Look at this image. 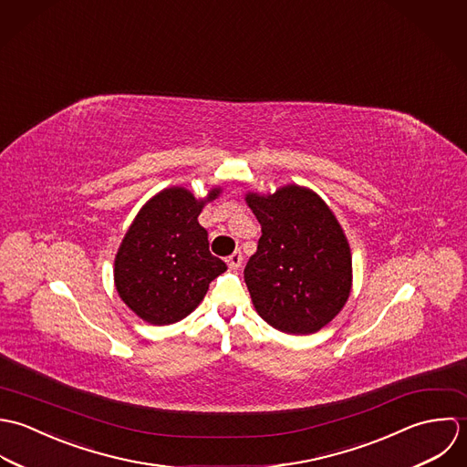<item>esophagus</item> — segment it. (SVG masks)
Instances as JSON below:
<instances>
[{"mask_svg": "<svg viewBox=\"0 0 467 467\" xmlns=\"http://www.w3.org/2000/svg\"><path fill=\"white\" fill-rule=\"evenodd\" d=\"M225 262H227V265H229L231 269H238V267L242 265V262H244V256H242L240 251H236V253H233Z\"/></svg>", "mask_w": 467, "mask_h": 467, "instance_id": "obj_1", "label": "esophagus"}]
</instances>
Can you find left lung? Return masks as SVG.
I'll return each instance as SVG.
<instances>
[{
  "instance_id": "1",
  "label": "left lung",
  "mask_w": 467,
  "mask_h": 467,
  "mask_svg": "<svg viewBox=\"0 0 467 467\" xmlns=\"http://www.w3.org/2000/svg\"><path fill=\"white\" fill-rule=\"evenodd\" d=\"M262 223L258 251L244 278L260 317L285 334L306 336L327 327L352 290V253L341 223L308 187L247 192Z\"/></svg>"
}]
</instances>
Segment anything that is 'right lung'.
<instances>
[{
    "label": "right lung",
    "instance_id": "1",
    "mask_svg": "<svg viewBox=\"0 0 467 467\" xmlns=\"http://www.w3.org/2000/svg\"><path fill=\"white\" fill-rule=\"evenodd\" d=\"M222 192L196 198L182 186L166 187L137 213L115 254L113 281L120 299L150 325H171L189 316L209 283L227 271L211 254L198 214Z\"/></svg>",
    "mask_w": 467,
    "mask_h": 467
}]
</instances>
